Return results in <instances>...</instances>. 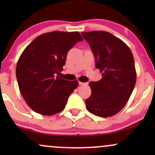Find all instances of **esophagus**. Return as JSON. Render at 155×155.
Segmentation results:
<instances>
[{
    "label": "esophagus",
    "instance_id": "obj_1",
    "mask_svg": "<svg viewBox=\"0 0 155 155\" xmlns=\"http://www.w3.org/2000/svg\"><path fill=\"white\" fill-rule=\"evenodd\" d=\"M86 84V83L81 82V81H79V85H84V84Z\"/></svg>",
    "mask_w": 155,
    "mask_h": 155
}]
</instances>
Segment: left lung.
<instances>
[{
    "label": "left lung",
    "mask_w": 155,
    "mask_h": 155,
    "mask_svg": "<svg viewBox=\"0 0 155 155\" xmlns=\"http://www.w3.org/2000/svg\"><path fill=\"white\" fill-rule=\"evenodd\" d=\"M95 59V67L102 73L98 81H90L91 95L86 108L98 117H108L122 109L129 100L136 81L133 54L125 44L106 31L81 33Z\"/></svg>",
    "instance_id": "obj_1"
}]
</instances>
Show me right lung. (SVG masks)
I'll return each mask as SVG.
<instances>
[{
    "mask_svg": "<svg viewBox=\"0 0 155 155\" xmlns=\"http://www.w3.org/2000/svg\"><path fill=\"white\" fill-rule=\"evenodd\" d=\"M81 41L79 32L53 31L39 35L23 51L16 76L23 98L35 112L50 116L65 107L79 82L56 74L63 71L68 51Z\"/></svg>",
    "mask_w": 155,
    "mask_h": 155,
    "instance_id": "right-lung-1",
    "label": "right lung"
}]
</instances>
